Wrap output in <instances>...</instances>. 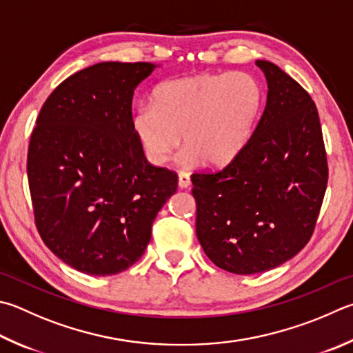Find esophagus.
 <instances>
[{
  "mask_svg": "<svg viewBox=\"0 0 353 353\" xmlns=\"http://www.w3.org/2000/svg\"><path fill=\"white\" fill-rule=\"evenodd\" d=\"M177 177H179V187H181V188H188L191 185V179H190L188 172L181 171V172H179Z\"/></svg>",
  "mask_w": 353,
  "mask_h": 353,
  "instance_id": "34e87169",
  "label": "esophagus"
}]
</instances>
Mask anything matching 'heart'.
<instances>
[{"instance_id": "heart-1", "label": "heart", "mask_w": 353, "mask_h": 353, "mask_svg": "<svg viewBox=\"0 0 353 353\" xmlns=\"http://www.w3.org/2000/svg\"><path fill=\"white\" fill-rule=\"evenodd\" d=\"M262 89L247 72L199 74L160 83L139 105L132 130L151 163H168L183 137L185 166H222L252 139Z\"/></svg>"}]
</instances>
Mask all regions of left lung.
Here are the masks:
<instances>
[{
    "mask_svg": "<svg viewBox=\"0 0 353 353\" xmlns=\"http://www.w3.org/2000/svg\"><path fill=\"white\" fill-rule=\"evenodd\" d=\"M256 66L268 92L252 139L225 168L191 176L197 239L217 267L236 274L272 270L305 247L329 177L309 92L270 61Z\"/></svg>",
    "mask_w": 353,
    "mask_h": 353,
    "instance_id": "1",
    "label": "left lung"
}]
</instances>
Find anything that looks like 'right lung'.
Returning <instances> with one entry per match:
<instances>
[{"instance_id": "obj_1", "label": "right lung", "mask_w": 353, "mask_h": 353, "mask_svg": "<svg viewBox=\"0 0 353 353\" xmlns=\"http://www.w3.org/2000/svg\"><path fill=\"white\" fill-rule=\"evenodd\" d=\"M157 66L103 61L55 88L28 152L35 223L57 258L110 276L142 258L177 176L152 166L132 130V95Z\"/></svg>"}]
</instances>
